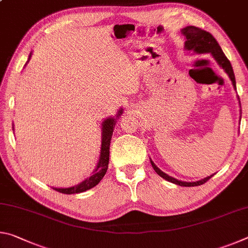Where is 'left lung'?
<instances>
[{
  "label": "left lung",
  "instance_id": "1",
  "mask_svg": "<svg viewBox=\"0 0 248 248\" xmlns=\"http://www.w3.org/2000/svg\"><path fill=\"white\" fill-rule=\"evenodd\" d=\"M180 31H182V33L185 36V39H186L184 46L185 50H186L187 52H192L197 54H204V53L211 54L213 59L217 61V63L220 65V68L223 69L225 71V73L229 75L234 90L236 91V82H235V75L233 72L232 65H231V62L228 60V58L225 57L224 52L222 51L220 45L217 44V41L216 40L215 37H213L210 32L203 31V29L195 27V26H187L183 28ZM237 99L241 107V102L238 96H237ZM240 114H242L241 109H240ZM241 117L242 116H240V121H241ZM150 162L151 164H152L154 170L156 171V174L161 176L162 178H164L165 180H167V182L173 183L175 185H178V186H183V187L200 186V185L208 182V180L215 175L212 174L203 179L197 180V182H183V180L176 179L174 177H171V176L167 175L166 173H164V171H162L156 165L154 164V162L151 158H150Z\"/></svg>",
  "mask_w": 248,
  "mask_h": 248
}]
</instances>
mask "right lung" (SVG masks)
<instances>
[{
	"label": "right lung",
	"instance_id": "add662e5",
	"mask_svg": "<svg viewBox=\"0 0 248 248\" xmlns=\"http://www.w3.org/2000/svg\"><path fill=\"white\" fill-rule=\"evenodd\" d=\"M31 58V52L29 54L28 60L26 64L29 62ZM25 64V65H26ZM124 109L120 108L118 112H117L116 116L114 117H108V118L105 119L102 123V145H100V153H99V158L97 162V165H96L95 170L93 173L87 177L85 180H83L82 183H79L75 186L68 187V188H54V190L59 192H62V194L66 195H72V194H79V192H84L86 190L91 189V188L95 187L103 177L106 174L107 169H108V163H109V148H110V141L112 137V132H114L115 125L117 124V120L119 119V117L123 115ZM13 131H14V124H13Z\"/></svg>",
	"mask_w": 248,
	"mask_h": 248
}]
</instances>
